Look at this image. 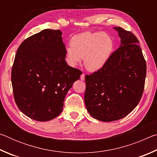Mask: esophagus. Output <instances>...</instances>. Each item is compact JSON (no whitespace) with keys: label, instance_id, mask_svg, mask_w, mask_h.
<instances>
[{"label":"esophagus","instance_id":"obj_1","mask_svg":"<svg viewBox=\"0 0 157 157\" xmlns=\"http://www.w3.org/2000/svg\"><path fill=\"white\" fill-rule=\"evenodd\" d=\"M80 79H81V80H82V81L84 80V79H85V75H84V73H82V75H80Z\"/></svg>","mask_w":157,"mask_h":157}]
</instances>
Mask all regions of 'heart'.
Here are the masks:
<instances>
[{
	"label": "heart",
	"mask_w": 157,
	"mask_h": 157,
	"mask_svg": "<svg viewBox=\"0 0 157 157\" xmlns=\"http://www.w3.org/2000/svg\"><path fill=\"white\" fill-rule=\"evenodd\" d=\"M71 46L66 48V56L72 65L84 58L85 67L90 71L102 69L110 59L114 41L109 34L102 32H85L73 36Z\"/></svg>",
	"instance_id": "obj_1"
}]
</instances>
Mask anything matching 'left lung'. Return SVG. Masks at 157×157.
<instances>
[{"label": "left lung", "instance_id": "1", "mask_svg": "<svg viewBox=\"0 0 157 157\" xmlns=\"http://www.w3.org/2000/svg\"><path fill=\"white\" fill-rule=\"evenodd\" d=\"M121 45L102 69L85 76L84 102L92 117L111 122L125 117L140 102L146 62L139 41L131 32L114 27Z\"/></svg>", "mask_w": 157, "mask_h": 157}]
</instances>
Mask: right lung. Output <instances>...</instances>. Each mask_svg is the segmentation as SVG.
<instances>
[{
    "mask_svg": "<svg viewBox=\"0 0 157 157\" xmlns=\"http://www.w3.org/2000/svg\"><path fill=\"white\" fill-rule=\"evenodd\" d=\"M62 34L59 30H42L23 41L16 54L11 76L14 100L34 121L59 116L66 94L82 74L66 63Z\"/></svg>",
    "mask_w": 157,
    "mask_h": 157,
    "instance_id": "add662e5",
    "label": "right lung"
}]
</instances>
